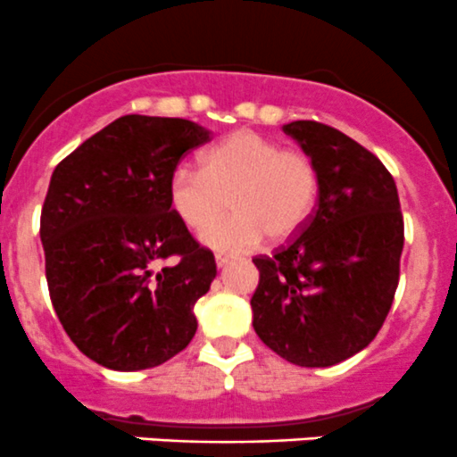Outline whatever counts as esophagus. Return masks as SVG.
<instances>
[{
  "label": "esophagus",
  "instance_id": "obj_1",
  "mask_svg": "<svg viewBox=\"0 0 457 457\" xmlns=\"http://www.w3.org/2000/svg\"><path fill=\"white\" fill-rule=\"evenodd\" d=\"M228 262H233V257L230 255H222V253H220V255H215V264H218V269H224Z\"/></svg>",
  "mask_w": 457,
  "mask_h": 457
}]
</instances>
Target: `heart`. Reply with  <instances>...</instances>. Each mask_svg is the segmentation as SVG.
<instances>
[{"label":"heart","instance_id":"b5f03b06","mask_svg":"<svg viewBox=\"0 0 457 457\" xmlns=\"http://www.w3.org/2000/svg\"><path fill=\"white\" fill-rule=\"evenodd\" d=\"M318 197V169L306 153L237 130L202 155V170L179 166L169 179V204L179 222L204 233L226 212L236 215L204 235L220 253L260 246L270 235L288 239L309 220Z\"/></svg>","mask_w":457,"mask_h":457}]
</instances>
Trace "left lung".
Masks as SVG:
<instances>
[{
	"instance_id": "left-lung-1",
	"label": "left lung",
	"mask_w": 457,
	"mask_h": 457,
	"mask_svg": "<svg viewBox=\"0 0 457 457\" xmlns=\"http://www.w3.org/2000/svg\"><path fill=\"white\" fill-rule=\"evenodd\" d=\"M318 169V206L300 233L253 264V328L297 367H333L373 342L393 304L404 220L384 164L349 135L284 124Z\"/></svg>"
}]
</instances>
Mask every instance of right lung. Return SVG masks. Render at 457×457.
Returning a JSON list of instances; mask_svg holds the SVG:
<instances>
[{
	"label": "right lung",
	"mask_w": 457,
	"mask_h": 457,
	"mask_svg": "<svg viewBox=\"0 0 457 457\" xmlns=\"http://www.w3.org/2000/svg\"><path fill=\"white\" fill-rule=\"evenodd\" d=\"M209 139L195 121L124 115L53 170L39 224L48 291L73 345L102 367H157L195 336L193 306L218 266L170 211L169 179ZM170 254L179 264L155 271Z\"/></svg>",
	"instance_id": "obj_1"
}]
</instances>
